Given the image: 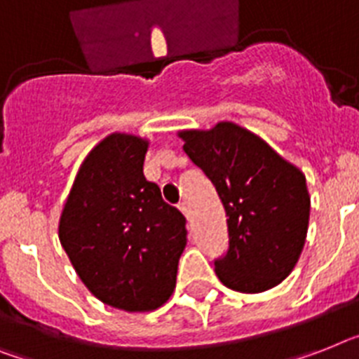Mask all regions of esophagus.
Returning a JSON list of instances; mask_svg holds the SVG:
<instances>
[{"mask_svg": "<svg viewBox=\"0 0 359 359\" xmlns=\"http://www.w3.org/2000/svg\"><path fill=\"white\" fill-rule=\"evenodd\" d=\"M177 207H180V211H182L183 215H185V218H189V215H191V212H189V207H187L185 201H182V203H180V205H177Z\"/></svg>", "mask_w": 359, "mask_h": 359, "instance_id": "obj_1", "label": "esophagus"}]
</instances>
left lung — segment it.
I'll return each mask as SVG.
<instances>
[{
    "mask_svg": "<svg viewBox=\"0 0 359 359\" xmlns=\"http://www.w3.org/2000/svg\"><path fill=\"white\" fill-rule=\"evenodd\" d=\"M177 135L226 209L229 250L215 262L218 279L242 293L283 283L306 242L310 194L304 174L257 133L231 121Z\"/></svg>",
    "mask_w": 359,
    "mask_h": 359,
    "instance_id": "8db88e82",
    "label": "left lung"
}]
</instances>
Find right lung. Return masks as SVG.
<instances>
[{"mask_svg": "<svg viewBox=\"0 0 359 359\" xmlns=\"http://www.w3.org/2000/svg\"><path fill=\"white\" fill-rule=\"evenodd\" d=\"M148 141L109 133L80 165L58 238L95 297L124 312H152L176 288L185 216L143 174Z\"/></svg>", "mask_w": 359, "mask_h": 359, "instance_id": "obj_1", "label": "right lung"}]
</instances>
